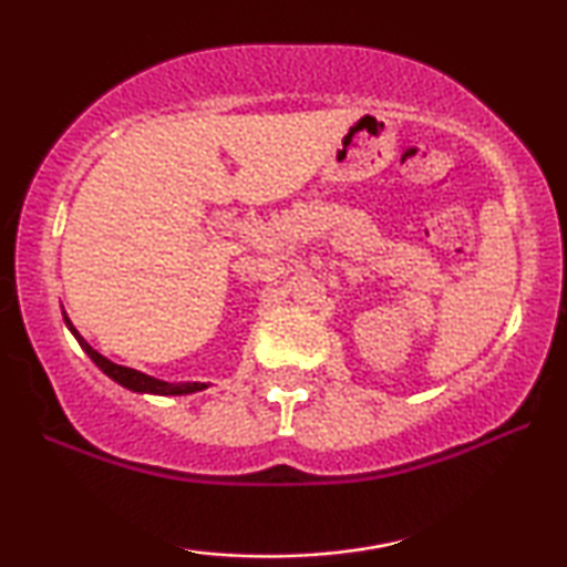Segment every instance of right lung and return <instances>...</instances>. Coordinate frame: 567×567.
<instances>
[{
  "label": "right lung",
  "mask_w": 567,
  "mask_h": 567,
  "mask_svg": "<svg viewBox=\"0 0 567 567\" xmlns=\"http://www.w3.org/2000/svg\"><path fill=\"white\" fill-rule=\"evenodd\" d=\"M64 322H66V328L74 332V338L80 340V346H82V351L90 355L92 361L97 363L100 369H103V374H107L113 379V382H118L121 386H126V390H131V392H146V394H190V392H200V390H206V384H200V382H162V379H154V377H150V374H142V371H136V369H128V367H118V363H113V361H107L105 355H100L95 348H92L87 340H84L80 332L74 330V324H72V320H69V317L64 315Z\"/></svg>",
  "instance_id": "right-lung-1"
}]
</instances>
